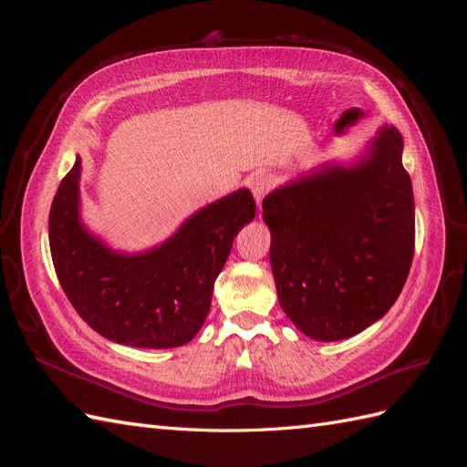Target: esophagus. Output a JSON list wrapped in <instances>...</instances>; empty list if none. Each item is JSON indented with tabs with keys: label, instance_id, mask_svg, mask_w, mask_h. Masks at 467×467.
I'll use <instances>...</instances> for the list:
<instances>
[{
	"label": "esophagus",
	"instance_id": "34e87169",
	"mask_svg": "<svg viewBox=\"0 0 467 467\" xmlns=\"http://www.w3.org/2000/svg\"><path fill=\"white\" fill-rule=\"evenodd\" d=\"M271 187H273V177L268 173H255L249 179V189H251L253 196H255L257 206H261L265 194L271 191Z\"/></svg>",
	"mask_w": 467,
	"mask_h": 467
}]
</instances>
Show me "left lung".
<instances>
[{
	"label": "left lung",
	"mask_w": 467,
	"mask_h": 467,
	"mask_svg": "<svg viewBox=\"0 0 467 467\" xmlns=\"http://www.w3.org/2000/svg\"><path fill=\"white\" fill-rule=\"evenodd\" d=\"M403 138L384 126L348 167L327 163L263 201L280 307L304 335L341 341L384 317L415 253Z\"/></svg>",
	"instance_id": "8db88e82"
}]
</instances>
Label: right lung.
<instances>
[{
  "instance_id": "1",
  "label": "right lung",
  "mask_w": 467,
  "mask_h": 467,
  "mask_svg": "<svg viewBox=\"0 0 467 467\" xmlns=\"http://www.w3.org/2000/svg\"><path fill=\"white\" fill-rule=\"evenodd\" d=\"M81 158L62 179L48 216L52 263L60 285L93 331L112 343L171 348L189 343L210 312L212 290L234 239L255 218V201L239 189L182 222L144 253H119L79 218Z\"/></svg>"
}]
</instances>
